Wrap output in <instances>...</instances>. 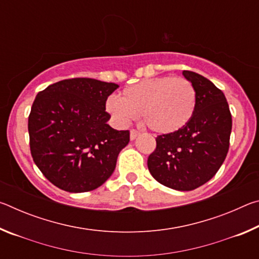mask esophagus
I'll list each match as a JSON object with an SVG mask.
<instances>
[{"label": "esophagus", "mask_w": 259, "mask_h": 259, "mask_svg": "<svg viewBox=\"0 0 259 259\" xmlns=\"http://www.w3.org/2000/svg\"><path fill=\"white\" fill-rule=\"evenodd\" d=\"M140 135V133H139V131H137V130H135V129H133V130H131L130 131V139L131 140H135L136 138H137L138 137V136Z\"/></svg>", "instance_id": "obj_1"}]
</instances>
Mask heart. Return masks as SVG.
Returning <instances> with one entry per match:
<instances>
[{
	"label": "heart",
	"instance_id": "heart-1",
	"mask_svg": "<svg viewBox=\"0 0 259 259\" xmlns=\"http://www.w3.org/2000/svg\"><path fill=\"white\" fill-rule=\"evenodd\" d=\"M195 105V89L190 81L164 76L125 88L120 99L109 97L106 100V111L122 125L142 114L148 129L166 135L176 133L190 122Z\"/></svg>",
	"mask_w": 259,
	"mask_h": 259
}]
</instances>
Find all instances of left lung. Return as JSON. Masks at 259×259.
Listing matches in <instances>:
<instances>
[{
  "label": "left lung",
  "mask_w": 259,
  "mask_h": 259,
  "mask_svg": "<svg viewBox=\"0 0 259 259\" xmlns=\"http://www.w3.org/2000/svg\"><path fill=\"white\" fill-rule=\"evenodd\" d=\"M183 75L195 89L194 114L181 130L157 136L147 166L162 185L192 191L210 181L224 162L232 115L225 95L211 81L191 71H183Z\"/></svg>",
  "instance_id": "left-lung-1"
}]
</instances>
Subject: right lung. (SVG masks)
<instances>
[{
  "mask_svg": "<svg viewBox=\"0 0 259 259\" xmlns=\"http://www.w3.org/2000/svg\"><path fill=\"white\" fill-rule=\"evenodd\" d=\"M119 85L95 78L63 80L38 93L28 117L30 153L48 181L71 193L96 190L112 176L128 130L107 122L106 100Z\"/></svg>",
  "mask_w": 259,
  "mask_h": 259,
  "instance_id": "right-lung-1",
  "label": "right lung"
}]
</instances>
